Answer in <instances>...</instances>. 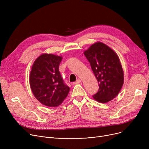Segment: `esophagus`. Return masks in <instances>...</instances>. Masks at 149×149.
<instances>
[{
  "instance_id": "34e87169",
  "label": "esophagus",
  "mask_w": 149,
  "mask_h": 149,
  "mask_svg": "<svg viewBox=\"0 0 149 149\" xmlns=\"http://www.w3.org/2000/svg\"><path fill=\"white\" fill-rule=\"evenodd\" d=\"M81 80L80 79H78L75 82H74V84H79V83H81Z\"/></svg>"
}]
</instances>
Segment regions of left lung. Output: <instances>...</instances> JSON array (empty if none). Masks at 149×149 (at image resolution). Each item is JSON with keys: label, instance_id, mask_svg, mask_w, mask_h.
<instances>
[{"label": "left lung", "instance_id": "8db88e82", "mask_svg": "<svg viewBox=\"0 0 149 149\" xmlns=\"http://www.w3.org/2000/svg\"><path fill=\"white\" fill-rule=\"evenodd\" d=\"M99 83L93 98L101 103L109 102L119 93L124 83V73L119 57L111 48L98 42L84 52Z\"/></svg>", "mask_w": 149, "mask_h": 149}]
</instances>
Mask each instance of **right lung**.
Returning a JSON list of instances; mask_svg holds the SVG:
<instances>
[{
    "mask_svg": "<svg viewBox=\"0 0 149 149\" xmlns=\"http://www.w3.org/2000/svg\"><path fill=\"white\" fill-rule=\"evenodd\" d=\"M62 57L43 54L34 62L29 75V84L34 97L42 104L57 107L69 92L59 72Z\"/></svg>",
    "mask_w": 149,
    "mask_h": 149,
    "instance_id": "add662e5",
    "label": "right lung"
}]
</instances>
